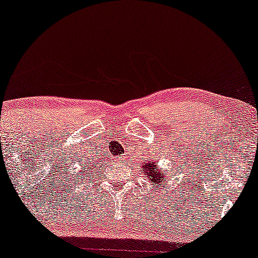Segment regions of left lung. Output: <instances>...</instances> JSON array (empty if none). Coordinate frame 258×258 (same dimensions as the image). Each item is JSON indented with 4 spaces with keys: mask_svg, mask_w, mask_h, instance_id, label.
Listing matches in <instances>:
<instances>
[{
    "mask_svg": "<svg viewBox=\"0 0 258 258\" xmlns=\"http://www.w3.org/2000/svg\"><path fill=\"white\" fill-rule=\"evenodd\" d=\"M141 170L143 174H145L148 176L149 179L151 180V182L153 184L151 185H161V182L162 181H166L167 178H166V173H160L157 172L156 169V163L153 162V161H145V162H143V164L141 166Z\"/></svg>",
    "mask_w": 258,
    "mask_h": 258,
    "instance_id": "1",
    "label": "left lung"
}]
</instances>
